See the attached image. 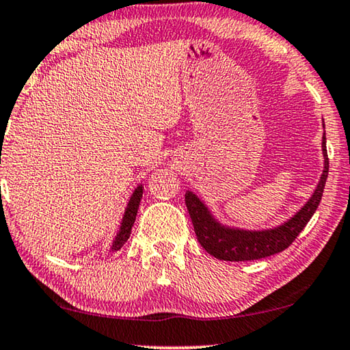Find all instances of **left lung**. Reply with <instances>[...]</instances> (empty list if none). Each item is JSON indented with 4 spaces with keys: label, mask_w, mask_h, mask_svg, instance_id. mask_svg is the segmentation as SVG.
<instances>
[{
    "label": "left lung",
    "mask_w": 350,
    "mask_h": 350,
    "mask_svg": "<svg viewBox=\"0 0 350 350\" xmlns=\"http://www.w3.org/2000/svg\"><path fill=\"white\" fill-rule=\"evenodd\" d=\"M322 154H324V171L314 193L306 204L295 213L291 220L273 229L264 231H247V229L229 228L218 223L207 206L193 191L185 193V204L189 208L195 234L201 247L208 254L220 260H254L272 256L283 252L304 231L306 223L314 215L322 200L325 180L328 176V155L325 144V133L322 137Z\"/></svg>",
    "instance_id": "8db88e82"
}]
</instances>
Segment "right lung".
<instances>
[{
	"label": "right lung",
	"mask_w": 350,
	"mask_h": 350,
	"mask_svg": "<svg viewBox=\"0 0 350 350\" xmlns=\"http://www.w3.org/2000/svg\"><path fill=\"white\" fill-rule=\"evenodd\" d=\"M142 196H143V185H138L137 190L133 191V195L130 196L127 207H125L121 228H119V232L116 234V239H114L111 252H118V250H121L122 245L127 242V239L130 237L135 218H137V213H138V207H139V201H142Z\"/></svg>",
	"instance_id": "add662e5"
}]
</instances>
